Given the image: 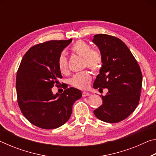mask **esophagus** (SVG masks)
<instances>
[{
	"label": "esophagus",
	"instance_id": "obj_1",
	"mask_svg": "<svg viewBox=\"0 0 156 156\" xmlns=\"http://www.w3.org/2000/svg\"><path fill=\"white\" fill-rule=\"evenodd\" d=\"M89 95H90V94L89 93H88V92H83V97H85V96H89Z\"/></svg>",
	"mask_w": 156,
	"mask_h": 156
}]
</instances>
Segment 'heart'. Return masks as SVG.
I'll return each instance as SVG.
<instances>
[{
  "mask_svg": "<svg viewBox=\"0 0 156 156\" xmlns=\"http://www.w3.org/2000/svg\"><path fill=\"white\" fill-rule=\"evenodd\" d=\"M72 51L83 58V67H88L92 72L96 73L100 69L102 65V57L100 53L95 49H91L88 43L83 41H76L72 47ZM58 64L60 72L66 73L68 71L67 58L64 54L60 55ZM91 81V75L88 71L76 73L71 79V84L76 88L86 89Z\"/></svg>",
  "mask_w": 156,
  "mask_h": 156,
  "instance_id": "b5f03b06",
  "label": "heart"
}]
</instances>
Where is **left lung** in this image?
Listing matches in <instances>:
<instances>
[{
	"label": "left lung",
	"instance_id": "obj_1",
	"mask_svg": "<svg viewBox=\"0 0 156 156\" xmlns=\"http://www.w3.org/2000/svg\"><path fill=\"white\" fill-rule=\"evenodd\" d=\"M93 43L102 57L100 73L94 83L99 91L107 88L102 105L94 111L99 120L116 123L126 119L139 103L142 75L138 62L127 46L115 36L96 34Z\"/></svg>",
	"mask_w": 156,
	"mask_h": 156
}]
</instances>
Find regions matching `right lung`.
<instances>
[{
  "label": "right lung",
  "mask_w": 156,
  "mask_h": 156,
  "mask_svg": "<svg viewBox=\"0 0 156 156\" xmlns=\"http://www.w3.org/2000/svg\"><path fill=\"white\" fill-rule=\"evenodd\" d=\"M72 39L50 41L36 44L26 52L18 68L16 87L18 104L23 115L38 127L56 129L69 119L72 106L80 99L78 89L65 87L62 94L51 88L62 78L58 60Z\"/></svg>",
  "instance_id": "add662e5"
}]
</instances>
